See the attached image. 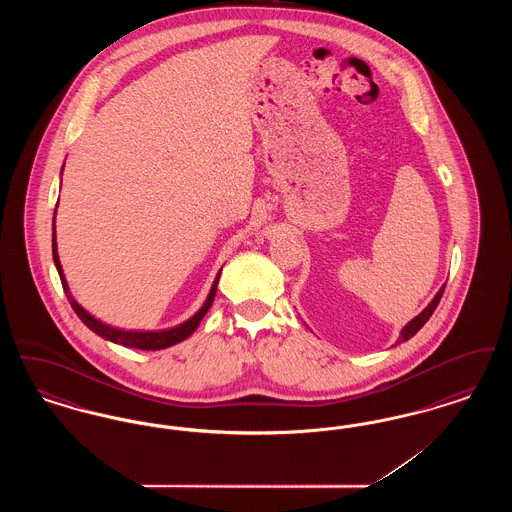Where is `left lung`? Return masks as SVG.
<instances>
[{
	"label": "left lung",
	"instance_id": "left-lung-1",
	"mask_svg": "<svg viewBox=\"0 0 512 512\" xmlns=\"http://www.w3.org/2000/svg\"><path fill=\"white\" fill-rule=\"evenodd\" d=\"M443 290H445V286H441V290L436 293V297L430 301V305L418 315V317H414L403 330H401V336H399V340L397 343H401V341L411 340L414 334L428 322V318L432 317V313L436 311V307H438L439 299H441V295H443Z\"/></svg>",
	"mask_w": 512,
	"mask_h": 512
}]
</instances>
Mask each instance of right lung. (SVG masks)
Masks as SVG:
<instances>
[{"label":"right lung","mask_w":512,"mask_h":512,"mask_svg":"<svg viewBox=\"0 0 512 512\" xmlns=\"http://www.w3.org/2000/svg\"><path fill=\"white\" fill-rule=\"evenodd\" d=\"M51 251H53V263L57 267L59 272V278H61V284H63V290L67 293V299L71 303V307L74 309V313L78 315V318L92 330L96 332L101 338L105 340L113 341V343H121L124 347H134V349H142V351H157V349H165V347H171L174 343H180V341L190 338L194 334L195 328L199 326L201 318L205 317V313L211 309L213 301H215V295H217V284H219L220 272L213 282V288L207 295L203 307L195 313L194 317L178 326H174L171 330H161V332H130V330H119V328H113V326H107L103 322H99L98 318L92 317L88 311H84L78 301L74 299L71 292H69V284L65 280V274H63V268L59 263V255H57V240H55V217H53V238H51Z\"/></svg>","instance_id":"right-lung-1"}]
</instances>
